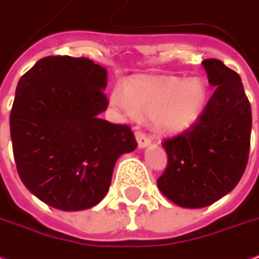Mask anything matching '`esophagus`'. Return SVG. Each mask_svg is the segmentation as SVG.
Listing matches in <instances>:
<instances>
[{
	"label": "esophagus",
	"instance_id": "esophagus-1",
	"mask_svg": "<svg viewBox=\"0 0 259 259\" xmlns=\"http://www.w3.org/2000/svg\"><path fill=\"white\" fill-rule=\"evenodd\" d=\"M136 140H137V144H139V148H145L151 144V140L141 132H136Z\"/></svg>",
	"mask_w": 259,
	"mask_h": 259
}]
</instances>
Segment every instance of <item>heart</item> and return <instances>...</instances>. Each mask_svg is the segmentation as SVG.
Returning a JSON list of instances; mask_svg holds the SVG:
<instances>
[{
	"instance_id": "obj_1",
	"label": "heart",
	"mask_w": 259,
	"mask_h": 259,
	"mask_svg": "<svg viewBox=\"0 0 259 259\" xmlns=\"http://www.w3.org/2000/svg\"><path fill=\"white\" fill-rule=\"evenodd\" d=\"M110 103L130 119L152 116L154 129L177 136L192 129L207 103V86L202 78L143 76L112 89Z\"/></svg>"
}]
</instances>
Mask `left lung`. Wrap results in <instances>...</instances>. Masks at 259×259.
<instances>
[{
	"label": "left lung",
	"instance_id": "obj_1",
	"mask_svg": "<svg viewBox=\"0 0 259 259\" xmlns=\"http://www.w3.org/2000/svg\"><path fill=\"white\" fill-rule=\"evenodd\" d=\"M202 66L215 91L192 129L162 143L167 167L156 181L159 191L184 208L206 207L231 192L250 152L251 105L240 76L217 59Z\"/></svg>",
	"mask_w": 259,
	"mask_h": 259
}]
</instances>
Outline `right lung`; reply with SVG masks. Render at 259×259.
<instances>
[{
  "label": "right lung",
  "instance_id": "obj_1",
  "mask_svg": "<svg viewBox=\"0 0 259 259\" xmlns=\"http://www.w3.org/2000/svg\"><path fill=\"white\" fill-rule=\"evenodd\" d=\"M105 88L107 70L86 57H44L19 79L9 118L17 173L51 207L100 203L118 158L137 148L129 126L100 119Z\"/></svg>",
  "mask_w": 259,
  "mask_h": 259
}]
</instances>
